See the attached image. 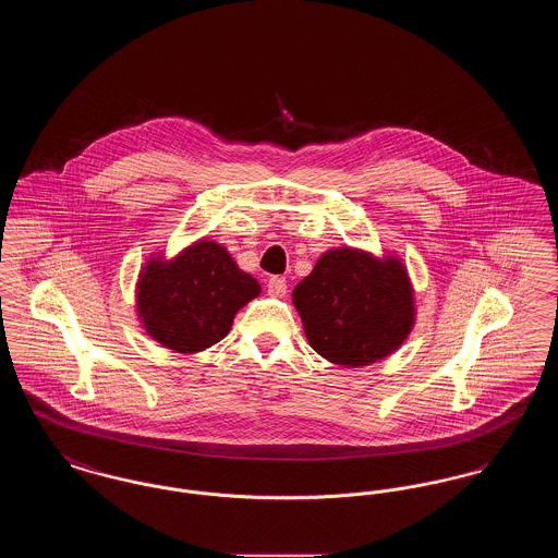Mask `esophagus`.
I'll list each match as a JSON object with an SVG mask.
<instances>
[{
  "label": "esophagus",
  "mask_w": 558,
  "mask_h": 558,
  "mask_svg": "<svg viewBox=\"0 0 558 558\" xmlns=\"http://www.w3.org/2000/svg\"><path fill=\"white\" fill-rule=\"evenodd\" d=\"M287 291H289V284H287L284 278L271 276V278L267 280V294H271V296H284Z\"/></svg>",
  "instance_id": "obj_1"
}]
</instances>
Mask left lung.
<instances>
[{
	"label": "left lung",
	"instance_id": "obj_1",
	"mask_svg": "<svg viewBox=\"0 0 558 558\" xmlns=\"http://www.w3.org/2000/svg\"><path fill=\"white\" fill-rule=\"evenodd\" d=\"M310 345L332 364L357 368L391 355L414 326V292L396 257L330 248L294 291Z\"/></svg>",
	"mask_w": 558,
	"mask_h": 558
}]
</instances>
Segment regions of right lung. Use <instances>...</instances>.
<instances>
[{"instance_id":"right-lung-1","label":"right lung","mask_w":558,"mask_h":558,"mask_svg":"<svg viewBox=\"0 0 558 558\" xmlns=\"http://www.w3.org/2000/svg\"><path fill=\"white\" fill-rule=\"evenodd\" d=\"M259 292V282L236 266L226 246L198 240L173 262L153 257L142 267L135 303L155 341L178 353H196L219 343L240 307Z\"/></svg>"}]
</instances>
